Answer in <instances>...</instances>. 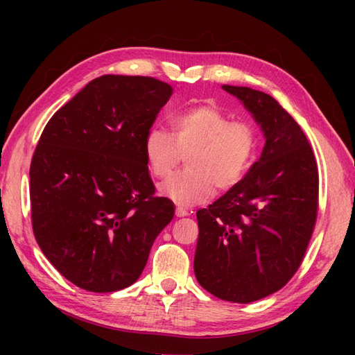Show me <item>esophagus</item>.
<instances>
[{
    "instance_id": "obj_1",
    "label": "esophagus",
    "mask_w": 355,
    "mask_h": 355,
    "mask_svg": "<svg viewBox=\"0 0 355 355\" xmlns=\"http://www.w3.org/2000/svg\"><path fill=\"white\" fill-rule=\"evenodd\" d=\"M189 211L186 208H182V207H177L175 208V216L177 218H183V216H188Z\"/></svg>"
}]
</instances>
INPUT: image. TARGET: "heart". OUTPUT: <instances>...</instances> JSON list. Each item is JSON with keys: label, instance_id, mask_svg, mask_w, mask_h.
<instances>
[{"label": "heart", "instance_id": "heart-1", "mask_svg": "<svg viewBox=\"0 0 355 355\" xmlns=\"http://www.w3.org/2000/svg\"><path fill=\"white\" fill-rule=\"evenodd\" d=\"M171 133L152 128L144 137L150 173L164 180L182 163L186 169L161 184V192L183 205L208 200L245 177L260 148V133L249 120H232L214 103H197L173 112Z\"/></svg>", "mask_w": 355, "mask_h": 355}]
</instances>
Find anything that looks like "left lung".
I'll list each match as a JSON object with an SVG mask.
<instances>
[{"mask_svg": "<svg viewBox=\"0 0 355 355\" xmlns=\"http://www.w3.org/2000/svg\"><path fill=\"white\" fill-rule=\"evenodd\" d=\"M254 114L266 137L241 182L197 211L194 272L213 296L249 304L284 288L302 264L320 207L313 150L271 95L222 86Z\"/></svg>", "mask_w": 355, "mask_h": 355, "instance_id": "left-lung-1", "label": "left lung"}]
</instances>
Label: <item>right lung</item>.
Listing matches in <instances>:
<instances>
[{
	"instance_id": "1",
	"label": "right lung",
	"mask_w": 355,
	"mask_h": 355,
	"mask_svg": "<svg viewBox=\"0 0 355 355\" xmlns=\"http://www.w3.org/2000/svg\"><path fill=\"white\" fill-rule=\"evenodd\" d=\"M173 94L152 76L95 78L42 131L29 169L33 232L71 284L111 293L139 279L173 203L155 196L144 137Z\"/></svg>"
}]
</instances>
